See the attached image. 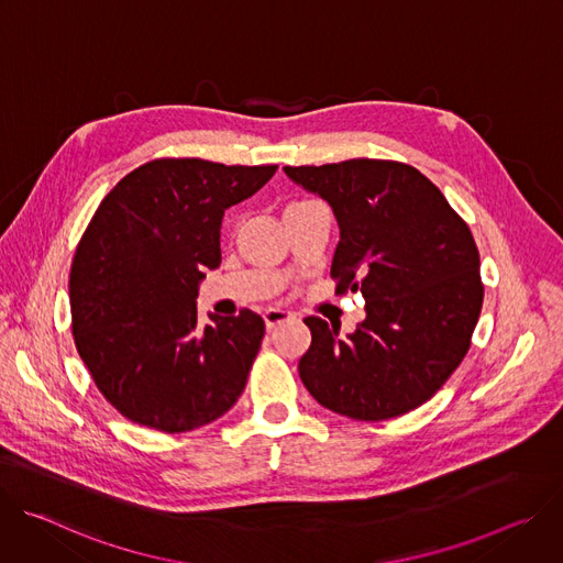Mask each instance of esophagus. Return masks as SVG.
Wrapping results in <instances>:
<instances>
[{"mask_svg":"<svg viewBox=\"0 0 563 563\" xmlns=\"http://www.w3.org/2000/svg\"><path fill=\"white\" fill-rule=\"evenodd\" d=\"M263 318H265V328L267 330H274L276 325H280V323H285V320H289L291 318V313L289 311H285V309H267L265 313H263Z\"/></svg>","mask_w":563,"mask_h":563,"instance_id":"34e87169","label":"esophagus"}]
</instances>
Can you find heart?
<instances>
[{
  "label": "heart",
  "instance_id": "1",
  "mask_svg": "<svg viewBox=\"0 0 563 563\" xmlns=\"http://www.w3.org/2000/svg\"><path fill=\"white\" fill-rule=\"evenodd\" d=\"M298 205H302V202H291V205L285 207V211H287V209H294V207H298Z\"/></svg>",
  "mask_w": 563,
  "mask_h": 563
}]
</instances>
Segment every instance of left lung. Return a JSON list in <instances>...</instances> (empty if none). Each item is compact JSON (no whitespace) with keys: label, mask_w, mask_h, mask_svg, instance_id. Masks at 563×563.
I'll return each instance as SVG.
<instances>
[{"label":"left lung","mask_w":563,"mask_h":563,"mask_svg":"<svg viewBox=\"0 0 563 563\" xmlns=\"http://www.w3.org/2000/svg\"><path fill=\"white\" fill-rule=\"evenodd\" d=\"M283 172L332 207L336 291L365 298V320L345 339L341 325L305 318L311 345L298 361L300 380L320 406L356 421L423 406L463 361L484 302L467 224L404 163L356 157Z\"/></svg>","instance_id":"8db88e82"}]
</instances>
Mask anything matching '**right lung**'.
<instances>
[{
	"instance_id": "add662e5",
	"label": "right lung",
	"mask_w": 563,
	"mask_h": 563,
	"mask_svg": "<svg viewBox=\"0 0 563 563\" xmlns=\"http://www.w3.org/2000/svg\"><path fill=\"white\" fill-rule=\"evenodd\" d=\"M198 157L153 159L98 207L70 267L75 347L129 421L180 434L243 394L265 336L252 309L198 328V289L220 267V224L276 174Z\"/></svg>"
}]
</instances>
